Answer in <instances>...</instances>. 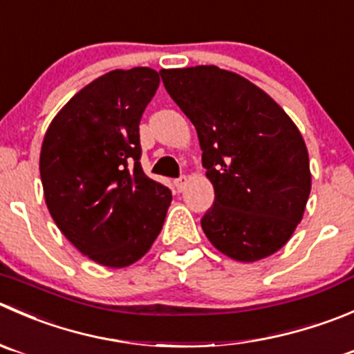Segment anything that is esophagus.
I'll return each instance as SVG.
<instances>
[{"label":"esophagus","mask_w":354,"mask_h":354,"mask_svg":"<svg viewBox=\"0 0 354 354\" xmlns=\"http://www.w3.org/2000/svg\"><path fill=\"white\" fill-rule=\"evenodd\" d=\"M187 183H188L187 176H180L178 180H174V187H176L178 192H183L185 187H187Z\"/></svg>","instance_id":"34e87169"}]
</instances>
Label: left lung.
<instances>
[{
	"label": "left lung",
	"instance_id": "obj_1",
	"mask_svg": "<svg viewBox=\"0 0 354 354\" xmlns=\"http://www.w3.org/2000/svg\"><path fill=\"white\" fill-rule=\"evenodd\" d=\"M167 93L197 129L214 204L201 225L209 242L242 263L282 249L311 192L306 143L261 88L216 65L159 71Z\"/></svg>",
	"mask_w": 354,
	"mask_h": 354
}]
</instances>
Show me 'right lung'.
<instances>
[{
    "mask_svg": "<svg viewBox=\"0 0 354 354\" xmlns=\"http://www.w3.org/2000/svg\"><path fill=\"white\" fill-rule=\"evenodd\" d=\"M159 82L149 67L100 75L62 107L41 147L51 218L79 252L109 268L149 252L173 198L140 164V119Z\"/></svg>",
    "mask_w": 354,
    "mask_h": 354,
    "instance_id": "1",
    "label": "right lung"
}]
</instances>
